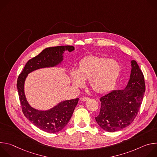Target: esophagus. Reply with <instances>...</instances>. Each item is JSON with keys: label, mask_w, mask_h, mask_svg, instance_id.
Segmentation results:
<instances>
[{"label": "esophagus", "mask_w": 157, "mask_h": 157, "mask_svg": "<svg viewBox=\"0 0 157 157\" xmlns=\"http://www.w3.org/2000/svg\"><path fill=\"white\" fill-rule=\"evenodd\" d=\"M89 98H86V97L81 98L80 99V100H81V101H87V100H89Z\"/></svg>", "instance_id": "1"}]
</instances>
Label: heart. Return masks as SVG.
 <instances>
[{
    "instance_id": "b5f03b06",
    "label": "heart",
    "mask_w": 157,
    "mask_h": 157,
    "mask_svg": "<svg viewBox=\"0 0 157 157\" xmlns=\"http://www.w3.org/2000/svg\"><path fill=\"white\" fill-rule=\"evenodd\" d=\"M121 71L119 63L114 59L90 55L82 59L78 70H72L70 79L75 88L84 86V80L98 94H105L114 87Z\"/></svg>"
}]
</instances>
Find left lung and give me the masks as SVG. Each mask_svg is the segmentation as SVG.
<instances>
[{
  "mask_svg": "<svg viewBox=\"0 0 157 157\" xmlns=\"http://www.w3.org/2000/svg\"><path fill=\"white\" fill-rule=\"evenodd\" d=\"M130 79L122 90L112 91L100 98L99 114L95 117L104 130L114 132L129 125L138 114L145 91L144 75L136 61L132 60Z\"/></svg>",
  "mask_w": 157,
  "mask_h": 157,
  "instance_id": "1",
  "label": "left lung"
}]
</instances>
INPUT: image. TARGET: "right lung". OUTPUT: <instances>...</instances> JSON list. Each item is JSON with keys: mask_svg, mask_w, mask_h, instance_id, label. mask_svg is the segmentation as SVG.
<instances>
[{"mask_svg": "<svg viewBox=\"0 0 157 157\" xmlns=\"http://www.w3.org/2000/svg\"><path fill=\"white\" fill-rule=\"evenodd\" d=\"M75 50L73 46H58L44 49L39 55L29 60L18 76L17 87L20 101L24 116L36 127L48 133H56L64 128L70 120L79 99L65 100L53 107L46 110H38L28 102L24 91L25 81L28 74L40 68L56 67L63 61L64 53Z\"/></svg>", "mask_w": 157, "mask_h": 157, "instance_id": "1", "label": "right lung"}]
</instances>
